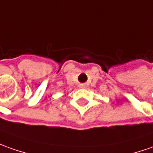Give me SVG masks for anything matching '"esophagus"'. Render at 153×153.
Wrapping results in <instances>:
<instances>
[{
	"mask_svg": "<svg viewBox=\"0 0 153 153\" xmlns=\"http://www.w3.org/2000/svg\"><path fill=\"white\" fill-rule=\"evenodd\" d=\"M83 87H84L83 84H81V88H83Z\"/></svg>",
	"mask_w": 153,
	"mask_h": 153,
	"instance_id": "34e87169",
	"label": "esophagus"
}]
</instances>
